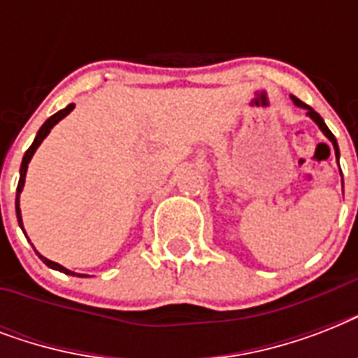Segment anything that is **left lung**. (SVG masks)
Segmentation results:
<instances>
[{
  "label": "left lung",
  "instance_id": "1",
  "mask_svg": "<svg viewBox=\"0 0 358 358\" xmlns=\"http://www.w3.org/2000/svg\"><path fill=\"white\" fill-rule=\"evenodd\" d=\"M292 102H294L295 106H297V108L305 109V111H306V117H310V119L314 120V122L317 124V128L322 129V131H323V135H325V137H327V139L331 141V143H333V148H334V156H336V162H338V159H340L338 143H336V137H334V135H333V131H331V129L327 128V124L323 122V119H322V117H320V115H317L316 111H314V109L310 108V106H306V103H303V102H301L299 98L292 96ZM338 167H340V165H338ZM340 173H342V171H340Z\"/></svg>",
  "mask_w": 358,
  "mask_h": 358
}]
</instances>
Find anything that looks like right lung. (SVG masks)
Here are the masks:
<instances>
[{
  "label": "right lung",
  "mask_w": 358,
  "mask_h": 358,
  "mask_svg": "<svg viewBox=\"0 0 358 358\" xmlns=\"http://www.w3.org/2000/svg\"><path fill=\"white\" fill-rule=\"evenodd\" d=\"M76 106L74 103H69L66 108L61 109V111H57L55 115H52L50 119L46 120V122L42 124L41 129L36 131V137L35 141H33V145L27 148V152L24 154V159H22V165H20V180H18V187H16V202H14V206H16V217H18V224H20V229L24 230V221H22V212H20V193H22V189H24V184H25V174H27V165H29L31 162V157H33V154L36 152V148L41 146V143L48 137V134L52 131V128L55 126V124L59 122V120H63L66 115L74 109ZM24 234H25V230H24ZM25 238H27V234H25ZM35 252L38 255V258H41L44 264H46L48 267H52V269H55V271H61L64 273V275H78V277H87V275H81V273H74V271H70V269H66V267H63L61 264H57V262H52V260H48V258H44V256L38 252V250L35 249Z\"/></svg>",
  "instance_id": "right-lung-1"
}]
</instances>
